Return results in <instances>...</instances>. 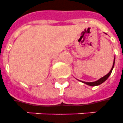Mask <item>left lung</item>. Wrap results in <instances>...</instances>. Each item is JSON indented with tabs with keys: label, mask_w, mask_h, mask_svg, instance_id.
<instances>
[{
	"label": "left lung",
	"mask_w": 123,
	"mask_h": 123,
	"mask_svg": "<svg viewBox=\"0 0 123 123\" xmlns=\"http://www.w3.org/2000/svg\"><path fill=\"white\" fill-rule=\"evenodd\" d=\"M114 62H115V58H114V63H113V66H112V69H111V71L109 72L108 74H107L106 75H105L104 77L101 78V79H99V80H98L95 81V82H83V81H81V80H79L80 81V82H83L84 84H87L88 86H99L100 84H101L102 83L105 82L106 80H107L108 78L109 77V76L111 75V73H112V69L114 68Z\"/></svg>",
	"instance_id": "1"
}]
</instances>
